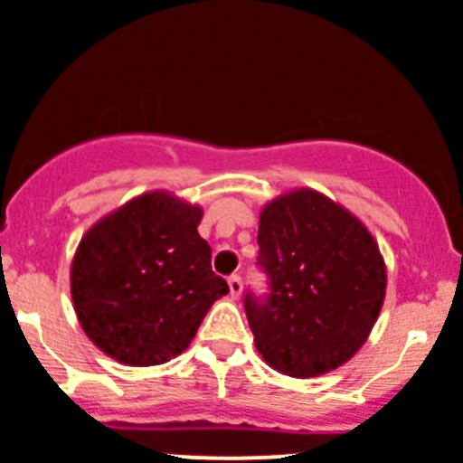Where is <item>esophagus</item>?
<instances>
[{
    "label": "esophagus",
    "mask_w": 463,
    "mask_h": 463,
    "mask_svg": "<svg viewBox=\"0 0 463 463\" xmlns=\"http://www.w3.org/2000/svg\"><path fill=\"white\" fill-rule=\"evenodd\" d=\"M228 289H231V296L232 298H240V294H241V289H244V285H241V278L237 276H231L228 278Z\"/></svg>",
    "instance_id": "obj_1"
}]
</instances>
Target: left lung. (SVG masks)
Instances as JSON below:
<instances>
[{
    "label": "left lung",
    "mask_w": 463,
    "mask_h": 463,
    "mask_svg": "<svg viewBox=\"0 0 463 463\" xmlns=\"http://www.w3.org/2000/svg\"><path fill=\"white\" fill-rule=\"evenodd\" d=\"M258 246L269 294L249 291L244 309L262 360L291 378L345 364L384 303L387 267L373 235L344 205L303 187L264 205Z\"/></svg>",
    "instance_id": "left-lung-1"
}]
</instances>
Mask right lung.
Returning a JSON list of instances; mask_svg holds the SVG:
<instances>
[{"label":"right lung","instance_id":"1","mask_svg":"<svg viewBox=\"0 0 463 463\" xmlns=\"http://www.w3.org/2000/svg\"><path fill=\"white\" fill-rule=\"evenodd\" d=\"M203 210L169 192L136 196L99 219L71 260V300L99 351L128 366L165 364L228 294L199 235Z\"/></svg>","mask_w":463,"mask_h":463}]
</instances>
